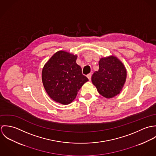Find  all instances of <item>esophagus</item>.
<instances>
[{"mask_svg":"<svg viewBox=\"0 0 156 156\" xmlns=\"http://www.w3.org/2000/svg\"><path fill=\"white\" fill-rule=\"evenodd\" d=\"M87 76V77L88 78L89 80H90V79H91V74H90V73H89V74H88Z\"/></svg>","mask_w":156,"mask_h":156,"instance_id":"1","label":"esophagus"}]
</instances>
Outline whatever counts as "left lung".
<instances>
[{"label": "left lung", "mask_w": 156, "mask_h": 156, "mask_svg": "<svg viewBox=\"0 0 156 156\" xmlns=\"http://www.w3.org/2000/svg\"><path fill=\"white\" fill-rule=\"evenodd\" d=\"M99 69L91 77L92 84L98 93L107 98H111L120 93L127 77V69L123 63L116 56L101 58Z\"/></svg>", "instance_id": "8db88e82"}]
</instances>
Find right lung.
I'll return each mask as SVG.
<instances>
[{
	"instance_id": "add662e5",
	"label": "right lung",
	"mask_w": 156,
	"mask_h": 156,
	"mask_svg": "<svg viewBox=\"0 0 156 156\" xmlns=\"http://www.w3.org/2000/svg\"><path fill=\"white\" fill-rule=\"evenodd\" d=\"M77 56L64 50L56 52L42 70V82L48 95L62 105L71 103L88 81L76 64Z\"/></svg>"
}]
</instances>
